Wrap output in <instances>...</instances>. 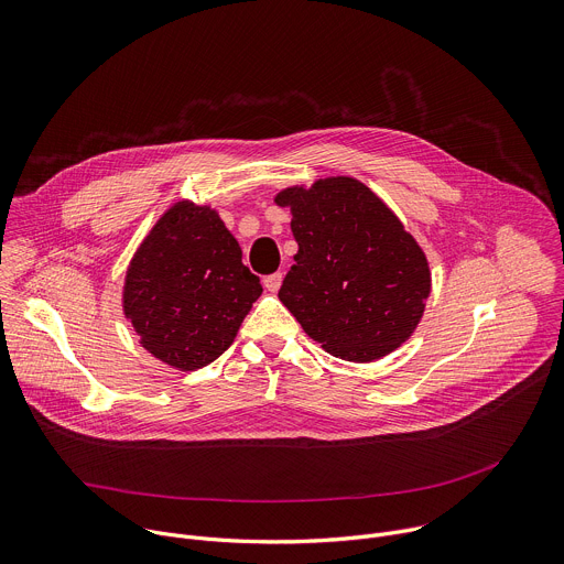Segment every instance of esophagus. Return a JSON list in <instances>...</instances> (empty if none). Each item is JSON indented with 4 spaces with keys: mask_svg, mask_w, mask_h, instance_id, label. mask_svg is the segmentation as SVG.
Masks as SVG:
<instances>
[{
    "mask_svg": "<svg viewBox=\"0 0 564 564\" xmlns=\"http://www.w3.org/2000/svg\"><path fill=\"white\" fill-rule=\"evenodd\" d=\"M281 281H283V274H281V272H274V274H270V276L263 279V285H265L268 292H279Z\"/></svg>",
    "mask_w": 564,
    "mask_h": 564,
    "instance_id": "obj_1",
    "label": "esophagus"
}]
</instances>
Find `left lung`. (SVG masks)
Segmentation results:
<instances>
[{
    "instance_id": "1",
    "label": "left lung",
    "mask_w": 564,
    "mask_h": 564,
    "mask_svg": "<svg viewBox=\"0 0 564 564\" xmlns=\"http://www.w3.org/2000/svg\"><path fill=\"white\" fill-rule=\"evenodd\" d=\"M299 243L279 290L305 335L346 361H375L417 328L431 270L417 240L364 183L335 176L310 189L288 187Z\"/></svg>"
}]
</instances>
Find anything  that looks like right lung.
Returning <instances> with one entry per match:
<instances>
[{
	"instance_id": "obj_1",
	"label": "right lung",
	"mask_w": 564,
	"mask_h": 564,
	"mask_svg": "<svg viewBox=\"0 0 564 564\" xmlns=\"http://www.w3.org/2000/svg\"><path fill=\"white\" fill-rule=\"evenodd\" d=\"M263 288L218 212L176 203L133 254L122 310L155 359L198 370L234 341Z\"/></svg>"
}]
</instances>
